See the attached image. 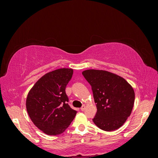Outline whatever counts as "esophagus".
<instances>
[{
	"instance_id": "esophagus-1",
	"label": "esophagus",
	"mask_w": 158,
	"mask_h": 158,
	"mask_svg": "<svg viewBox=\"0 0 158 158\" xmlns=\"http://www.w3.org/2000/svg\"><path fill=\"white\" fill-rule=\"evenodd\" d=\"M80 109H81V110H82V111H84L85 109V105H83V106H82V107H81Z\"/></svg>"
}]
</instances>
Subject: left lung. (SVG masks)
Returning a JSON list of instances; mask_svg holds the SVG:
<instances>
[{"label":"left lung","mask_w":158,"mask_h":158,"mask_svg":"<svg viewBox=\"0 0 158 158\" xmlns=\"http://www.w3.org/2000/svg\"><path fill=\"white\" fill-rule=\"evenodd\" d=\"M92 86L97 113L93 121L105 131L120 128L131 115L135 94L131 84L115 74L102 70L82 72Z\"/></svg>","instance_id":"8db88e82"}]
</instances>
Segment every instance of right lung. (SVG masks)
<instances>
[{
	"label": "right lung",
	"mask_w": 158,
	"mask_h": 158,
	"mask_svg": "<svg viewBox=\"0 0 158 158\" xmlns=\"http://www.w3.org/2000/svg\"><path fill=\"white\" fill-rule=\"evenodd\" d=\"M72 69H59L45 74L30 90L26 109L33 124L47 135H59L70 125L77 111L67 103L66 85Z\"/></svg>",
	"instance_id": "add662e5"
}]
</instances>
